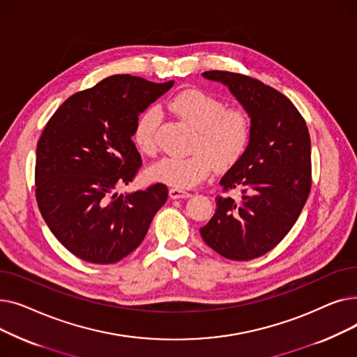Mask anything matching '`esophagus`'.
<instances>
[{"label":"esophagus","mask_w":357,"mask_h":357,"mask_svg":"<svg viewBox=\"0 0 357 357\" xmlns=\"http://www.w3.org/2000/svg\"><path fill=\"white\" fill-rule=\"evenodd\" d=\"M169 197L172 199H179V198H188L191 197V194L188 191H183L181 188H171L169 190Z\"/></svg>","instance_id":"34e87169"}]
</instances>
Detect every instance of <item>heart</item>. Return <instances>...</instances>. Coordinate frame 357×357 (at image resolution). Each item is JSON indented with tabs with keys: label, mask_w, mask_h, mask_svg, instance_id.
I'll list each match as a JSON object with an SVG mask.
<instances>
[{
	"label": "heart",
	"mask_w": 357,
	"mask_h": 357,
	"mask_svg": "<svg viewBox=\"0 0 357 357\" xmlns=\"http://www.w3.org/2000/svg\"><path fill=\"white\" fill-rule=\"evenodd\" d=\"M169 107L195 128L191 155L167 156L149 167V176L174 188H191L207 178L213 166L226 171L248 152L253 126L245 107H227L226 101L201 89H185L171 100ZM162 112L147 107L136 120L133 143L144 155L158 150V128Z\"/></svg>",
	"instance_id": "heart-1"
}]
</instances>
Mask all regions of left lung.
Segmentation results:
<instances>
[{"mask_svg":"<svg viewBox=\"0 0 357 357\" xmlns=\"http://www.w3.org/2000/svg\"><path fill=\"white\" fill-rule=\"evenodd\" d=\"M227 85L252 117L248 152L220 181L222 195L199 233L218 255L252 260L279 245L301 214L311 190V140L301 112L284 93L248 75L208 70ZM236 189L240 197H231Z\"/></svg>","mask_w":357,"mask_h":357,"instance_id":"1","label":"left lung"}]
</instances>
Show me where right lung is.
<instances>
[{
  "instance_id": "right-lung-1",
  "label": "right lung",
  "mask_w": 357,
  "mask_h": 357,
  "mask_svg": "<svg viewBox=\"0 0 357 357\" xmlns=\"http://www.w3.org/2000/svg\"><path fill=\"white\" fill-rule=\"evenodd\" d=\"M174 81L112 75L70 96L49 119L36 149V199L53 236L89 264H116L143 241L167 199L163 183L119 195L142 158L136 120Z\"/></svg>"
}]
</instances>
